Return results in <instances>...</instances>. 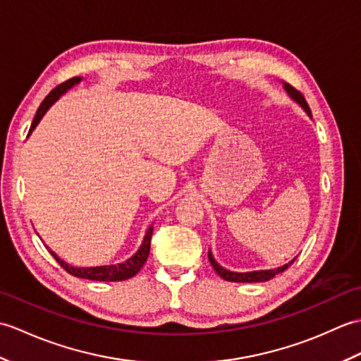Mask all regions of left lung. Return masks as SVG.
Here are the masks:
<instances>
[{
    "instance_id": "8db88e82",
    "label": "left lung",
    "mask_w": 361,
    "mask_h": 361,
    "mask_svg": "<svg viewBox=\"0 0 361 361\" xmlns=\"http://www.w3.org/2000/svg\"><path fill=\"white\" fill-rule=\"evenodd\" d=\"M283 87H286L287 93H288L291 97H293L296 102L301 104L302 109L309 113V116H312L310 109H309V104H307V101H305V97H304L301 93H299L298 90H295L293 87H291V85H287V83H286V85H283ZM208 257H209V262H211L212 268L217 271V274L220 276V278H224L225 281H229V282H265V281H270V279L274 278L276 274L286 271L287 268L295 262V259L290 260V264H286V265H282V267H279V268H276V270H260V271H250V273H234V271H228L226 268H224V267H220V265L216 262V260H214V257H212V255H211V251H209Z\"/></svg>"
}]
</instances>
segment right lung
Segmentation results:
<instances>
[{
	"label": "right lung",
	"mask_w": 361,
	"mask_h": 361,
	"mask_svg": "<svg viewBox=\"0 0 361 361\" xmlns=\"http://www.w3.org/2000/svg\"><path fill=\"white\" fill-rule=\"evenodd\" d=\"M80 82V78H73L70 80H66L63 83H60L56 88H54L51 93L43 99V102L38 106V110L35 113V118L30 124V130L29 133L37 127L38 122L43 118V114L48 111L49 106L57 101V99L62 96L66 90H70L75 83ZM152 234H153V226H150L147 229V234L144 237V242L141 245V248L137 250V252L135 256H132L130 259H127L124 264H118V265H104V267H87V268H79V267H71L70 264H66L65 260L60 259L56 252L52 250H49L51 255L54 256V259L57 260L60 264V267L66 270L70 274L75 276V278H82V279H91V281H104V282H110V281H124V279H130L141 270L142 265L145 264V260L149 257L150 252V240H152Z\"/></svg>",
	"instance_id": "add662e5"
}]
</instances>
